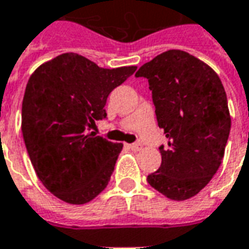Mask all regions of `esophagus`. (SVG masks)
Here are the masks:
<instances>
[{
  "mask_svg": "<svg viewBox=\"0 0 249 249\" xmlns=\"http://www.w3.org/2000/svg\"><path fill=\"white\" fill-rule=\"evenodd\" d=\"M126 146L132 149V151H140L141 149V145L139 142H135V144H126Z\"/></svg>",
  "mask_w": 249,
  "mask_h": 249,
  "instance_id": "esophagus-1",
  "label": "esophagus"
}]
</instances>
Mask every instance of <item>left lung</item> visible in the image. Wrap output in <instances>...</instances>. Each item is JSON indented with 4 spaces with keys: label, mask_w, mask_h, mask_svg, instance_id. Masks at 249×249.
<instances>
[{
    "label": "left lung",
    "mask_w": 249,
    "mask_h": 249,
    "mask_svg": "<svg viewBox=\"0 0 249 249\" xmlns=\"http://www.w3.org/2000/svg\"><path fill=\"white\" fill-rule=\"evenodd\" d=\"M136 77L148 80L157 124L168 145L148 183L172 200L197 195L224 157L231 117L224 87L207 64L183 51H168L146 62Z\"/></svg>",
    "instance_id": "1"
}]
</instances>
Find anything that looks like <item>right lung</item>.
<instances>
[{
	"label": "right lung",
	"instance_id": "add662e5",
	"mask_svg": "<svg viewBox=\"0 0 249 249\" xmlns=\"http://www.w3.org/2000/svg\"><path fill=\"white\" fill-rule=\"evenodd\" d=\"M136 69H104L64 53L30 76L22 100L25 145L41 183L62 201L85 204L108 185L123 144L90 129L107 119L110 92Z\"/></svg>",
	"mask_w": 249,
	"mask_h": 249
}]
</instances>
